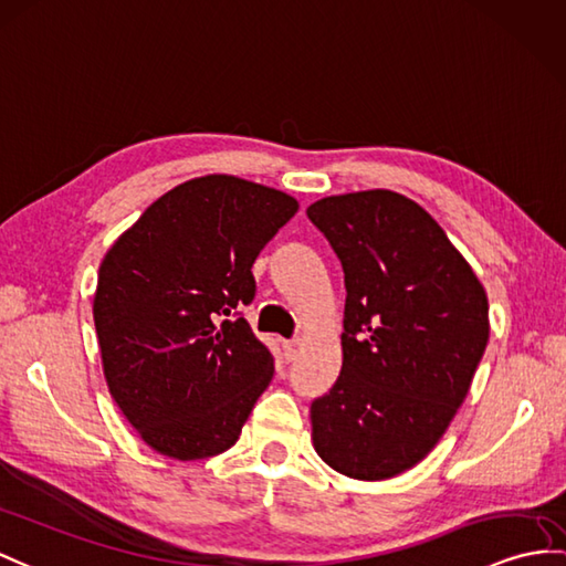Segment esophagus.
<instances>
[{
	"mask_svg": "<svg viewBox=\"0 0 566 566\" xmlns=\"http://www.w3.org/2000/svg\"><path fill=\"white\" fill-rule=\"evenodd\" d=\"M297 350H300V340H283V353H285V360L287 363L295 360Z\"/></svg>",
	"mask_w": 566,
	"mask_h": 566,
	"instance_id": "1",
	"label": "esophagus"
}]
</instances>
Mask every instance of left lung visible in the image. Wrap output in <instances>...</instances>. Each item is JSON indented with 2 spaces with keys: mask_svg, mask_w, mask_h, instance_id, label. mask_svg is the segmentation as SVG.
<instances>
[{
  "mask_svg": "<svg viewBox=\"0 0 566 566\" xmlns=\"http://www.w3.org/2000/svg\"><path fill=\"white\" fill-rule=\"evenodd\" d=\"M307 216L346 273L343 367L312 403L322 461L387 480L430 453L471 389L490 338L488 295L437 220L412 199L367 189Z\"/></svg>",
  "mask_w": 566,
  "mask_h": 566,
  "instance_id": "1",
  "label": "left lung"
}]
</instances>
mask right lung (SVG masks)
Instances as JSON below:
<instances>
[{
    "label": "right lung",
    "mask_w": 566,
    "mask_h": 566,
    "mask_svg": "<svg viewBox=\"0 0 566 566\" xmlns=\"http://www.w3.org/2000/svg\"><path fill=\"white\" fill-rule=\"evenodd\" d=\"M300 203L235 175L165 191L101 261L93 322L103 375L144 442L177 461L238 442L273 357L238 310L252 264Z\"/></svg>",
    "instance_id": "1"
}]
</instances>
